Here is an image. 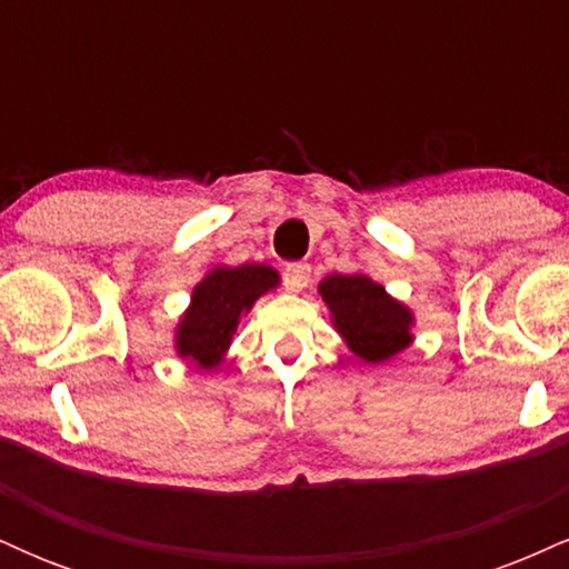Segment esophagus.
I'll use <instances>...</instances> for the list:
<instances>
[{"label":"esophagus","instance_id":"obj_1","mask_svg":"<svg viewBox=\"0 0 569 569\" xmlns=\"http://www.w3.org/2000/svg\"><path fill=\"white\" fill-rule=\"evenodd\" d=\"M283 283L289 291H302L310 283V267L307 264H289L283 272Z\"/></svg>","mask_w":569,"mask_h":569}]
</instances>
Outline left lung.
Masks as SVG:
<instances>
[{
	"instance_id": "8db88e82",
	"label": "left lung",
	"mask_w": 569,
	"mask_h": 569,
	"mask_svg": "<svg viewBox=\"0 0 569 569\" xmlns=\"http://www.w3.org/2000/svg\"><path fill=\"white\" fill-rule=\"evenodd\" d=\"M318 293L329 307L331 326L363 363H385L415 342L417 318L367 272L326 276Z\"/></svg>"
}]
</instances>
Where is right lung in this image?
I'll return each mask as SVG.
<instances>
[{"instance_id":"1","label":"right lung","mask_w":569,"mask_h":569,"mask_svg":"<svg viewBox=\"0 0 569 569\" xmlns=\"http://www.w3.org/2000/svg\"><path fill=\"white\" fill-rule=\"evenodd\" d=\"M280 276L270 264H217L194 283L187 310L173 329V350L189 367L213 371L224 363L240 318L259 297L276 291Z\"/></svg>"}]
</instances>
